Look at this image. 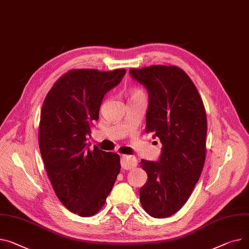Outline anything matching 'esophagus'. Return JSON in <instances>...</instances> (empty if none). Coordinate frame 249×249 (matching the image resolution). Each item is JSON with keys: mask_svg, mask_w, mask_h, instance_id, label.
I'll return each instance as SVG.
<instances>
[{"mask_svg": "<svg viewBox=\"0 0 249 249\" xmlns=\"http://www.w3.org/2000/svg\"><path fill=\"white\" fill-rule=\"evenodd\" d=\"M137 160L134 156L130 155H122L121 156V166L123 169H132L133 167H136Z\"/></svg>", "mask_w": 249, "mask_h": 249, "instance_id": "1", "label": "esophagus"}]
</instances>
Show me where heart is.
Wrapping results in <instances>:
<instances>
[{
    "mask_svg": "<svg viewBox=\"0 0 249 249\" xmlns=\"http://www.w3.org/2000/svg\"><path fill=\"white\" fill-rule=\"evenodd\" d=\"M130 98H133V97H139V96H144V93L140 90H134V91H131L129 94Z\"/></svg>",
    "mask_w": 249,
    "mask_h": 249,
    "instance_id": "obj_1",
    "label": "heart"
}]
</instances>
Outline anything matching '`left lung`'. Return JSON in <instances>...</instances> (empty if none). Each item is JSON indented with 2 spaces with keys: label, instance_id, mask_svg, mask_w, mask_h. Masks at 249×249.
Returning a JSON list of instances; mask_svg holds the SVG:
<instances>
[{
  "label": "left lung",
  "instance_id": "left-lung-1",
  "mask_svg": "<svg viewBox=\"0 0 249 249\" xmlns=\"http://www.w3.org/2000/svg\"><path fill=\"white\" fill-rule=\"evenodd\" d=\"M129 72L148 90L146 132H153L162 144L157 162L141 160L148 179L140 189V202L150 216L166 218L186 203L201 175L205 108L189 76L176 66L153 65Z\"/></svg>",
  "mask_w": 249,
  "mask_h": 249
}]
</instances>
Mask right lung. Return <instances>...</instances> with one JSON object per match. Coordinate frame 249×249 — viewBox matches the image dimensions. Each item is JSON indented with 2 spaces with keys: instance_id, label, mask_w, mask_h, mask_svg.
I'll return each instance as SVG.
<instances>
[{
  "instance_id": "right-lung-1",
  "label": "right lung",
  "mask_w": 249,
  "mask_h": 249,
  "mask_svg": "<svg viewBox=\"0 0 249 249\" xmlns=\"http://www.w3.org/2000/svg\"><path fill=\"white\" fill-rule=\"evenodd\" d=\"M125 69H73L60 77L45 98L39 147L47 175L62 204L82 217L101 210L120 172L117 153L90 148L104 95Z\"/></svg>"
}]
</instances>
